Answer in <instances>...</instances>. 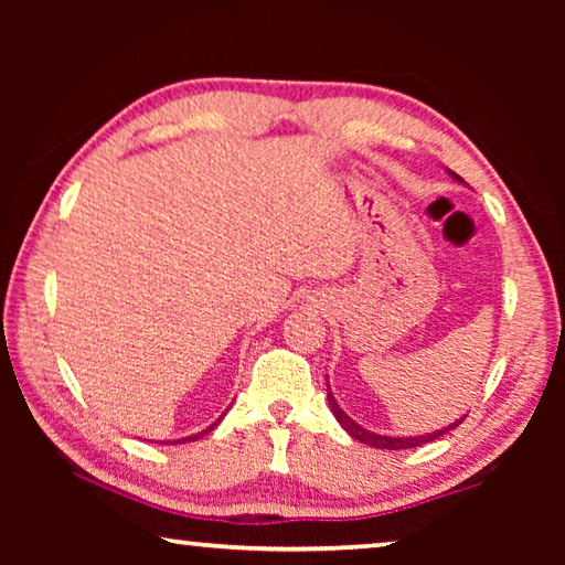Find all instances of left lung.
Wrapping results in <instances>:
<instances>
[{"mask_svg": "<svg viewBox=\"0 0 565 565\" xmlns=\"http://www.w3.org/2000/svg\"><path fill=\"white\" fill-rule=\"evenodd\" d=\"M446 171H448V169H446ZM448 177H451L454 181H463L461 177L454 174V171H448ZM327 401H329L331 414L337 416L341 428H343V431H347L351 438H356V441L366 444V446H371V448H386V451H401V448H416V446L431 444V441H436V438H441L444 434L451 431V428H456V426L461 424V420L466 418V416L456 418L454 424H448V426H444V428H436V431H431V434H420V436H386V434H376V431H369V428H363L361 424H356V420H353V418L347 414V411H343V408L339 406V401L333 398V394H331L329 376H327Z\"/></svg>", "mask_w": 565, "mask_h": 565, "instance_id": "8db88e82", "label": "left lung"}]
</instances>
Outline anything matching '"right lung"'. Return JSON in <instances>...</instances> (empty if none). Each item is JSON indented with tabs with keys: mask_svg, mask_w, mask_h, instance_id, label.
Masks as SVG:
<instances>
[{
	"mask_svg": "<svg viewBox=\"0 0 565 565\" xmlns=\"http://www.w3.org/2000/svg\"><path fill=\"white\" fill-rule=\"evenodd\" d=\"M222 418H224V416H222ZM222 418H216L212 426H209V428H204V431H199V434H194V436H184V438H177V441H174V444H189V441H196V438H202V436H206L209 431H214V428L218 426V420H222Z\"/></svg>",
	"mask_w": 565,
	"mask_h": 565,
	"instance_id": "1",
	"label": "right lung"
}]
</instances>
